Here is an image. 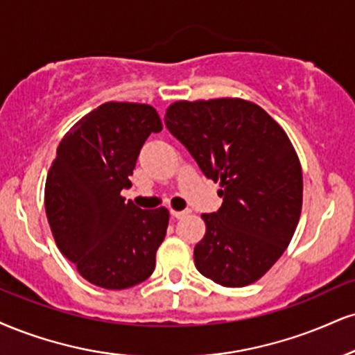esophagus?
Listing matches in <instances>:
<instances>
[{"mask_svg": "<svg viewBox=\"0 0 355 355\" xmlns=\"http://www.w3.org/2000/svg\"><path fill=\"white\" fill-rule=\"evenodd\" d=\"M170 213H172V216H173V218H183V216H185V215H189V211H187V210H183V211H175V210H172V211H170Z\"/></svg>", "mask_w": 355, "mask_h": 355, "instance_id": "esophagus-1", "label": "esophagus"}]
</instances>
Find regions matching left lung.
<instances>
[{
    "mask_svg": "<svg viewBox=\"0 0 355 355\" xmlns=\"http://www.w3.org/2000/svg\"><path fill=\"white\" fill-rule=\"evenodd\" d=\"M165 125L207 178L220 182V210L205 213L196 270L226 288L258 281L296 232L302 170L291 140L270 114L243 99L178 101Z\"/></svg>",
    "mask_w": 355,
    "mask_h": 355,
    "instance_id": "1",
    "label": "left lung"
}]
</instances>
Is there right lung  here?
<instances>
[{"label": "right lung", "mask_w": 355, "mask_h": 355, "mask_svg": "<svg viewBox=\"0 0 355 355\" xmlns=\"http://www.w3.org/2000/svg\"><path fill=\"white\" fill-rule=\"evenodd\" d=\"M160 130L152 105L105 102L59 144L46 178V215L55 245L89 283L125 289L155 270L168 210H140L121 191L132 185L145 140Z\"/></svg>", "instance_id": "obj_1"}]
</instances>
